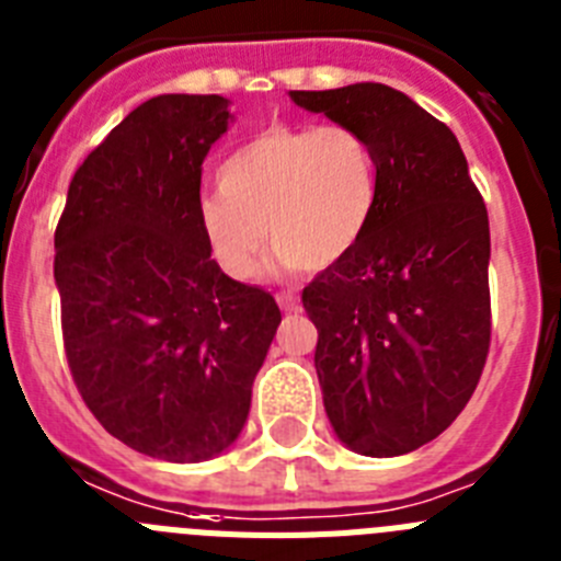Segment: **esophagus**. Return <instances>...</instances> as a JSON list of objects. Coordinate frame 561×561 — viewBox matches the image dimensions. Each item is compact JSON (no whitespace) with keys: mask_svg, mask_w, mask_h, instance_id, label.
Here are the masks:
<instances>
[{"mask_svg":"<svg viewBox=\"0 0 561 561\" xmlns=\"http://www.w3.org/2000/svg\"><path fill=\"white\" fill-rule=\"evenodd\" d=\"M276 301H279V308L285 310V313H296V310H299V299H296L294 294H276Z\"/></svg>","mask_w":561,"mask_h":561,"instance_id":"esophagus-1","label":"esophagus"}]
</instances>
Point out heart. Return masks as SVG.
Instances as JSON below:
<instances>
[{
    "mask_svg": "<svg viewBox=\"0 0 561 561\" xmlns=\"http://www.w3.org/2000/svg\"><path fill=\"white\" fill-rule=\"evenodd\" d=\"M197 222L214 262L231 279L260 274L265 233L282 262L321 271L344 260L375 206V163L347 126H271L217 172Z\"/></svg>",
    "mask_w": 561,
    "mask_h": 561,
    "instance_id": "heart-1",
    "label": "heart"
}]
</instances>
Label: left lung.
<instances>
[{
    "label": "left lung",
    "instance_id": "obj_1",
    "mask_svg": "<svg viewBox=\"0 0 561 561\" xmlns=\"http://www.w3.org/2000/svg\"><path fill=\"white\" fill-rule=\"evenodd\" d=\"M290 99L362 135L375 163L362 240L301 294L324 412L347 449L407 455L451 426L485 367L489 211L455 133L403 92L364 81Z\"/></svg>",
    "mask_w": 561,
    "mask_h": 561
}]
</instances>
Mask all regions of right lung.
<instances>
[{"label": "right lung", "instance_id": "right-lung-1", "mask_svg": "<svg viewBox=\"0 0 561 561\" xmlns=\"http://www.w3.org/2000/svg\"><path fill=\"white\" fill-rule=\"evenodd\" d=\"M233 121L222 95H158L78 165L56 228L61 330L78 392L140 455L199 462L248 421L282 313L211 260L199 174Z\"/></svg>", "mask_w": 561, "mask_h": 561}]
</instances>
